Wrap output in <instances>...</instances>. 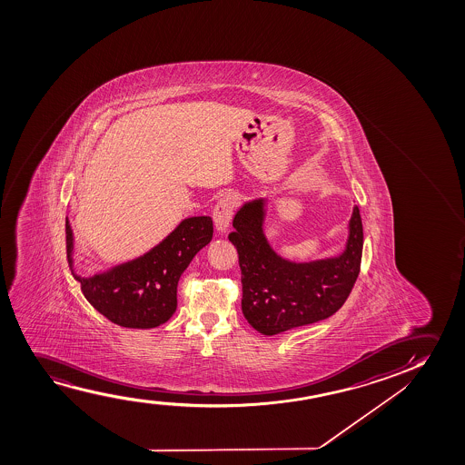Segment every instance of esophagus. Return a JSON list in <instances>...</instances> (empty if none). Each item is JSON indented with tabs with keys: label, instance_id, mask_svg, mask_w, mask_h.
<instances>
[{
	"label": "esophagus",
	"instance_id": "1",
	"mask_svg": "<svg viewBox=\"0 0 465 465\" xmlns=\"http://www.w3.org/2000/svg\"><path fill=\"white\" fill-rule=\"evenodd\" d=\"M240 203V197L236 195L235 192H225L223 197L217 200L214 211H213V217H214V223H216V229L223 230L229 227L232 216L235 213L236 206Z\"/></svg>",
	"mask_w": 465,
	"mask_h": 465
}]
</instances>
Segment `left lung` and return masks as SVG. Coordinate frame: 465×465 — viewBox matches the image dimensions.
Returning <instances> with one entry per match:
<instances>
[{
	"instance_id": "obj_1",
	"label": "left lung",
	"mask_w": 465,
	"mask_h": 465,
	"mask_svg": "<svg viewBox=\"0 0 465 465\" xmlns=\"http://www.w3.org/2000/svg\"><path fill=\"white\" fill-rule=\"evenodd\" d=\"M262 202L242 206L233 219L230 242L242 268V310L255 331L276 335L314 324L344 305L356 284L362 262L363 229L354 206L346 251L337 259L291 263L268 246L262 232Z\"/></svg>"
}]
</instances>
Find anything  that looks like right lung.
<instances>
[{"instance_id": "right-lung-1", "label": "right lung", "mask_w": 465, "mask_h": 465, "mask_svg": "<svg viewBox=\"0 0 465 465\" xmlns=\"http://www.w3.org/2000/svg\"><path fill=\"white\" fill-rule=\"evenodd\" d=\"M66 259L71 263L73 235L66 219ZM213 238L210 216L189 217L159 246L140 259L113 268L108 273L83 278L84 297L111 322L128 329H153L176 312L178 281L193 255Z\"/></svg>"}]
</instances>
